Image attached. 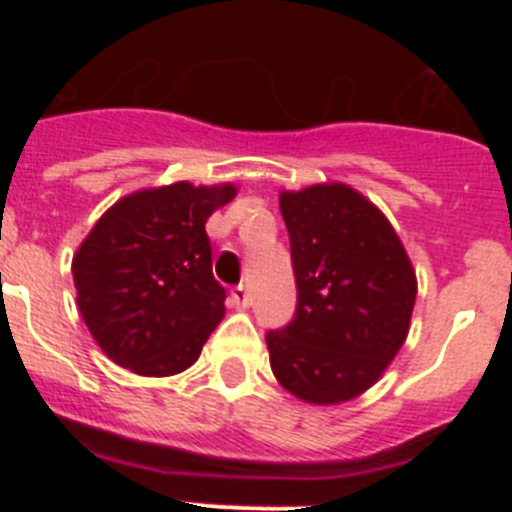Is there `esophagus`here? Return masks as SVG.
I'll list each match as a JSON object with an SVG mask.
<instances>
[{
	"label": "esophagus",
	"instance_id": "esophagus-1",
	"mask_svg": "<svg viewBox=\"0 0 512 512\" xmlns=\"http://www.w3.org/2000/svg\"><path fill=\"white\" fill-rule=\"evenodd\" d=\"M230 302H233L235 307H248V305H251V295H248V289L243 287V284H238V287L230 289Z\"/></svg>",
	"mask_w": 512,
	"mask_h": 512
}]
</instances>
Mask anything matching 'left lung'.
<instances>
[{
    "label": "left lung",
    "instance_id": "1",
    "mask_svg": "<svg viewBox=\"0 0 512 512\" xmlns=\"http://www.w3.org/2000/svg\"><path fill=\"white\" fill-rule=\"evenodd\" d=\"M297 282L295 318L266 333L271 372L312 405L354 400L410 330L418 282L390 220L348 184L279 194Z\"/></svg>",
    "mask_w": 512,
    "mask_h": 512
}]
</instances>
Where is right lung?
<instances>
[{"label":"right lung","instance_id":"obj_1","mask_svg":"<svg viewBox=\"0 0 512 512\" xmlns=\"http://www.w3.org/2000/svg\"><path fill=\"white\" fill-rule=\"evenodd\" d=\"M233 197V184L140 189L84 238L71 264L76 305L115 364L171 377L200 359L225 312L205 223Z\"/></svg>","mask_w":512,"mask_h":512}]
</instances>
